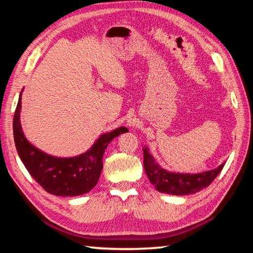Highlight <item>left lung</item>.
Segmentation results:
<instances>
[{"mask_svg":"<svg viewBox=\"0 0 253 253\" xmlns=\"http://www.w3.org/2000/svg\"><path fill=\"white\" fill-rule=\"evenodd\" d=\"M144 169L149 181L161 193H168L172 195H188L194 194L203 188L208 187L214 178L223 169L225 163H222L216 169L207 170L202 173H176L163 169L156 163L149 148L144 146Z\"/></svg>","mask_w":253,"mask_h":253,"instance_id":"8db88e82","label":"left lung"}]
</instances>
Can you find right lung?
I'll use <instances>...</instances> for the list:
<instances>
[{
	"label": "right lung",
	"mask_w": 253,
	"mask_h": 253,
	"mask_svg": "<svg viewBox=\"0 0 253 253\" xmlns=\"http://www.w3.org/2000/svg\"><path fill=\"white\" fill-rule=\"evenodd\" d=\"M23 91V89H22ZM20 93L13 119L16 151L30 175L44 190L57 196H78L90 192L100 177L102 156L115 137L128 131L126 127L104 132L87 152L74 157H57L42 152L25 138L20 121Z\"/></svg>",
	"instance_id": "right-lung-1"
}]
</instances>
